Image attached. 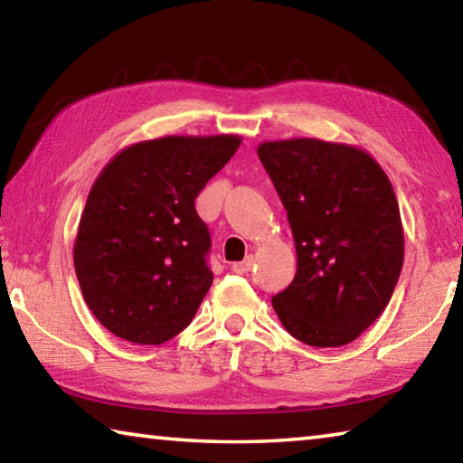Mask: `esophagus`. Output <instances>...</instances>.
<instances>
[{
    "label": "esophagus",
    "mask_w": 463,
    "mask_h": 463,
    "mask_svg": "<svg viewBox=\"0 0 463 463\" xmlns=\"http://www.w3.org/2000/svg\"><path fill=\"white\" fill-rule=\"evenodd\" d=\"M250 268H253V255H249V257H245V260L242 261H239V263H234L232 265V271L234 273H247V271H250Z\"/></svg>",
    "instance_id": "esophagus-1"
}]
</instances>
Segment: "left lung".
<instances>
[{
  "label": "left lung",
  "mask_w": 463,
  "mask_h": 463,
  "mask_svg": "<svg viewBox=\"0 0 463 463\" xmlns=\"http://www.w3.org/2000/svg\"><path fill=\"white\" fill-rule=\"evenodd\" d=\"M257 155L288 213L298 269L271 298L286 331L310 347L355 341L388 307L404 260L401 208L364 148L320 138L265 140Z\"/></svg>",
  "instance_id": "left-lung-1"
}]
</instances>
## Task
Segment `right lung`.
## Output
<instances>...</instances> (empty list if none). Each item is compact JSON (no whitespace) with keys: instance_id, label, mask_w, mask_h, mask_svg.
Wrapping results in <instances>:
<instances>
[{"instance_id":"1","label":"right lung","mask_w":463,"mask_h":463,"mask_svg":"<svg viewBox=\"0 0 463 463\" xmlns=\"http://www.w3.org/2000/svg\"><path fill=\"white\" fill-rule=\"evenodd\" d=\"M239 145V135L140 140L99 171L73 263L85 302L109 333L161 345L192 323L214 279L195 198Z\"/></svg>"}]
</instances>
